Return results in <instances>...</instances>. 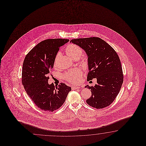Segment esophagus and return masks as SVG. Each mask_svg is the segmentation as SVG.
I'll return each instance as SVG.
<instances>
[{
  "instance_id": "34e87169",
  "label": "esophagus",
  "mask_w": 146,
  "mask_h": 146,
  "mask_svg": "<svg viewBox=\"0 0 146 146\" xmlns=\"http://www.w3.org/2000/svg\"><path fill=\"white\" fill-rule=\"evenodd\" d=\"M72 89L73 90H76V89H80V87H78V86H72Z\"/></svg>"
}]
</instances>
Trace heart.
I'll use <instances>...</instances> for the list:
<instances>
[{
    "mask_svg": "<svg viewBox=\"0 0 146 146\" xmlns=\"http://www.w3.org/2000/svg\"><path fill=\"white\" fill-rule=\"evenodd\" d=\"M66 52L69 56L74 59L76 58H79L81 56L82 54V50L80 47L79 46L77 45L72 44L68 45L66 48ZM58 56V54H57L56 56L55 62H56ZM82 74V73L80 69H74L66 73L64 75V78L71 83L77 84L80 81Z\"/></svg>",
    "mask_w": 146,
    "mask_h": 146,
    "instance_id": "heart-1",
    "label": "heart"
}]
</instances>
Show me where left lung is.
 I'll return each instance as SVG.
<instances>
[{
    "instance_id": "left-lung-1",
    "label": "left lung",
    "mask_w": 146,
    "mask_h": 146,
    "mask_svg": "<svg viewBox=\"0 0 146 146\" xmlns=\"http://www.w3.org/2000/svg\"><path fill=\"white\" fill-rule=\"evenodd\" d=\"M70 42L81 47L87 53L89 72L87 80L96 78L97 83L91 89V96L86 102L96 109H103L114 101L123 82L121 60L112 46L100 37L73 39Z\"/></svg>"
}]
</instances>
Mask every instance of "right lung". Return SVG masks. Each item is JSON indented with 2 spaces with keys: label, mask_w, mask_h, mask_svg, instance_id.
<instances>
[{
  "label": "right lung",
  "mask_w": 146,
  "mask_h": 146,
  "mask_svg": "<svg viewBox=\"0 0 146 146\" xmlns=\"http://www.w3.org/2000/svg\"><path fill=\"white\" fill-rule=\"evenodd\" d=\"M68 39H47L37 44L25 57L22 84L35 106L47 112L59 109L65 101L71 87L63 83L49 84L48 76L53 68L57 53Z\"/></svg>",
  "instance_id": "right-lung-1"
}]
</instances>
